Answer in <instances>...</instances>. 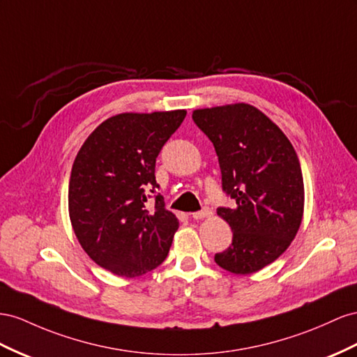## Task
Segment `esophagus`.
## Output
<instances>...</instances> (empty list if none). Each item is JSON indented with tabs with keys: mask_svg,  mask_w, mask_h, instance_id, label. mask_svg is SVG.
<instances>
[{
	"mask_svg": "<svg viewBox=\"0 0 357 357\" xmlns=\"http://www.w3.org/2000/svg\"><path fill=\"white\" fill-rule=\"evenodd\" d=\"M210 216H211V210L210 208H204V210H201V211H197V213H192V218H194L195 220L210 218Z\"/></svg>",
	"mask_w": 357,
	"mask_h": 357,
	"instance_id": "1",
	"label": "esophagus"
}]
</instances>
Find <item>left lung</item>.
Returning a JSON list of instances; mask_svg holds the SVG:
<instances>
[{
	"label": "left lung",
	"instance_id": "obj_1",
	"mask_svg": "<svg viewBox=\"0 0 357 357\" xmlns=\"http://www.w3.org/2000/svg\"><path fill=\"white\" fill-rule=\"evenodd\" d=\"M192 119L213 142L222 188L237 204L218 208L233 243L215 261L234 275L255 273L281 257L301 228V162L285 133L249 103L195 109Z\"/></svg>",
	"mask_w": 357,
	"mask_h": 357
}]
</instances>
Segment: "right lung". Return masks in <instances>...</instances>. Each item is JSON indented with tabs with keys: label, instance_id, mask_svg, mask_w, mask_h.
<instances>
[{
	"label": "right lung",
	"instance_id": "1",
	"mask_svg": "<svg viewBox=\"0 0 357 357\" xmlns=\"http://www.w3.org/2000/svg\"><path fill=\"white\" fill-rule=\"evenodd\" d=\"M186 117L185 109L123 112L96 128L75 158L69 216L79 245L96 264L138 278L163 263L178 219L158 194L159 151ZM157 194L145 207L146 190Z\"/></svg>",
	"mask_w": 357,
	"mask_h": 357
}]
</instances>
